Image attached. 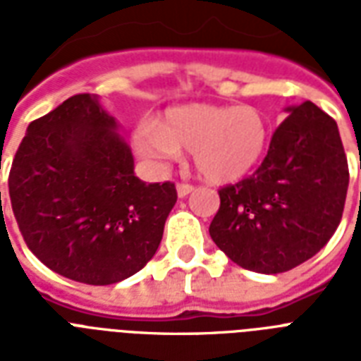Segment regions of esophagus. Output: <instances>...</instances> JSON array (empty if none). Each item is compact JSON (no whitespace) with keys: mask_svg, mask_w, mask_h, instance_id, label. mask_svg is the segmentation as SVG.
<instances>
[{"mask_svg":"<svg viewBox=\"0 0 361 361\" xmlns=\"http://www.w3.org/2000/svg\"><path fill=\"white\" fill-rule=\"evenodd\" d=\"M192 191H195V185H191V183H178V197L180 198H185Z\"/></svg>","mask_w":361,"mask_h":361,"instance_id":"esophagus-1","label":"esophagus"}]
</instances>
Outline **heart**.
<instances>
[{
  "label": "heart",
  "instance_id": "b5f03b06",
  "mask_svg": "<svg viewBox=\"0 0 361 361\" xmlns=\"http://www.w3.org/2000/svg\"><path fill=\"white\" fill-rule=\"evenodd\" d=\"M266 136V120L255 106L189 103L169 109L157 123L138 125L133 144L153 161H170L189 149L198 172L223 183L252 169L262 155Z\"/></svg>",
  "mask_w": 361,
  "mask_h": 361
}]
</instances>
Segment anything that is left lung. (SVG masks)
<instances>
[{
  "label": "left lung",
  "instance_id": "1",
  "mask_svg": "<svg viewBox=\"0 0 361 361\" xmlns=\"http://www.w3.org/2000/svg\"><path fill=\"white\" fill-rule=\"evenodd\" d=\"M252 176L219 189L209 225L238 266L283 274L314 257L341 223L348 164L334 118L311 101L286 109Z\"/></svg>",
  "mask_w": 361,
  "mask_h": 361
}]
</instances>
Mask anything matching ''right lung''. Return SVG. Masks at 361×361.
I'll use <instances>...</instances> for the list:
<instances>
[{
	"instance_id": "1",
	"label": "right lung",
	"mask_w": 361,
	"mask_h": 361,
	"mask_svg": "<svg viewBox=\"0 0 361 361\" xmlns=\"http://www.w3.org/2000/svg\"><path fill=\"white\" fill-rule=\"evenodd\" d=\"M8 197L44 266L78 283L114 285L152 260L178 192L172 181L138 180L114 118L95 95L78 93L31 121Z\"/></svg>"
}]
</instances>
